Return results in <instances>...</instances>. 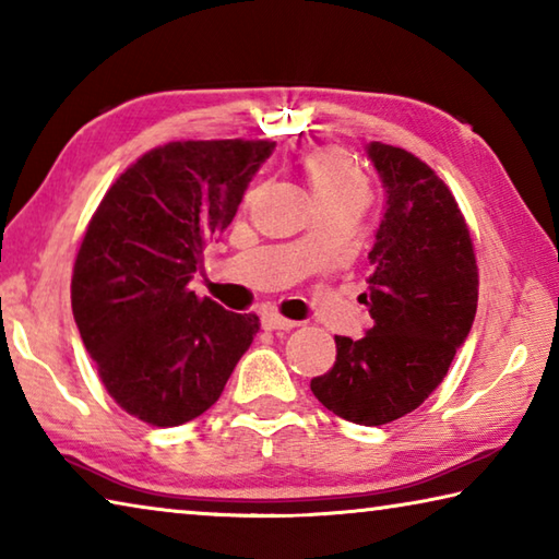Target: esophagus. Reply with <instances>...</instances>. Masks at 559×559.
I'll use <instances>...</instances> for the list:
<instances>
[{
  "label": "esophagus",
  "mask_w": 559,
  "mask_h": 559,
  "mask_svg": "<svg viewBox=\"0 0 559 559\" xmlns=\"http://www.w3.org/2000/svg\"><path fill=\"white\" fill-rule=\"evenodd\" d=\"M261 325L269 328V330H293L298 323H296V320H288V318L278 316V313H266L261 318Z\"/></svg>",
  "instance_id": "obj_1"
}]
</instances>
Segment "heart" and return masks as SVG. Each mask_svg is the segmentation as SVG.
I'll use <instances>...</instances> for the list:
<instances>
[{
	"label": "heart",
	"instance_id": "1",
	"mask_svg": "<svg viewBox=\"0 0 559 559\" xmlns=\"http://www.w3.org/2000/svg\"><path fill=\"white\" fill-rule=\"evenodd\" d=\"M308 187L318 206L330 202H365L367 179L362 169L337 147H320L302 163Z\"/></svg>",
	"mask_w": 559,
	"mask_h": 559
}]
</instances>
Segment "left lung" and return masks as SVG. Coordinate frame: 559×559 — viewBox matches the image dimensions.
<instances>
[{"label":"left lung","mask_w":559,"mask_h":559,"mask_svg":"<svg viewBox=\"0 0 559 559\" xmlns=\"http://www.w3.org/2000/svg\"><path fill=\"white\" fill-rule=\"evenodd\" d=\"M386 189L370 251L365 337L335 335L337 357L313 377L318 402L347 421L382 427L414 412L443 382L478 306V266L451 189L419 157L370 143Z\"/></svg>","instance_id":"1"}]
</instances>
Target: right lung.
<instances>
[{"instance_id": "add662e5", "label": "right lung", "mask_w": 559, "mask_h": 559, "mask_svg": "<svg viewBox=\"0 0 559 559\" xmlns=\"http://www.w3.org/2000/svg\"><path fill=\"white\" fill-rule=\"evenodd\" d=\"M271 140H177L132 163L103 197L73 263L71 308L120 409L179 427L219 400L259 333L192 290L204 246L231 224Z\"/></svg>"}]
</instances>
